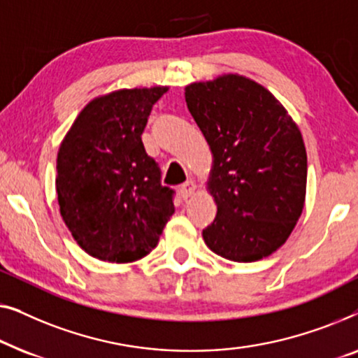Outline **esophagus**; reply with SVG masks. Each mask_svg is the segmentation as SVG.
Listing matches in <instances>:
<instances>
[{
  "label": "esophagus",
  "instance_id": "34e87169",
  "mask_svg": "<svg viewBox=\"0 0 358 358\" xmlns=\"http://www.w3.org/2000/svg\"><path fill=\"white\" fill-rule=\"evenodd\" d=\"M194 191H196V185L193 183V181H186L185 185H181L180 194H181V198H183V199H188L194 194Z\"/></svg>",
  "mask_w": 358,
  "mask_h": 358
}]
</instances>
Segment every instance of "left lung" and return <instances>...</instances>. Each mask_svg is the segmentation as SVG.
Returning a JSON list of instances; mask_svg holds the SVG:
<instances>
[{"label":"left lung","instance_id":"left-lung-1","mask_svg":"<svg viewBox=\"0 0 358 358\" xmlns=\"http://www.w3.org/2000/svg\"><path fill=\"white\" fill-rule=\"evenodd\" d=\"M185 100L213 154L206 188L217 214L203 230L204 243L236 263L273 255L305 206L306 150L299 124L268 89L241 74L186 85Z\"/></svg>","mask_w":358,"mask_h":358}]
</instances>
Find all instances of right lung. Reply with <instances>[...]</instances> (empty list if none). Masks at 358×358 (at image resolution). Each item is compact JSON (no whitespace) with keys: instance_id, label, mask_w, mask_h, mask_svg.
<instances>
[{"instance_id":"obj_1","label":"right lung","mask_w":358,"mask_h":358,"mask_svg":"<svg viewBox=\"0 0 358 358\" xmlns=\"http://www.w3.org/2000/svg\"><path fill=\"white\" fill-rule=\"evenodd\" d=\"M167 85L118 89L80 110L59 144V214L85 253L134 263L159 243L175 213L172 189L160 185L141 134Z\"/></svg>"}]
</instances>
